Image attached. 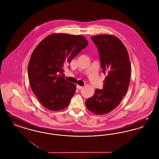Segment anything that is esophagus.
Returning <instances> with one entry per match:
<instances>
[{"instance_id": "esophagus-1", "label": "esophagus", "mask_w": 159, "mask_h": 159, "mask_svg": "<svg viewBox=\"0 0 159 159\" xmlns=\"http://www.w3.org/2000/svg\"><path fill=\"white\" fill-rule=\"evenodd\" d=\"M76 88H77V89H82V88H83V86H79V85H77L76 86Z\"/></svg>"}]
</instances>
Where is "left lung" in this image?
<instances>
[{"mask_svg":"<svg viewBox=\"0 0 159 159\" xmlns=\"http://www.w3.org/2000/svg\"><path fill=\"white\" fill-rule=\"evenodd\" d=\"M91 39L97 47L101 66L106 77L103 89H97L93 96L85 103L91 112L102 115L113 110L126 95L131 66L128 51L119 39L113 35L101 34Z\"/></svg>","mask_w":159,"mask_h":159,"instance_id":"obj_1","label":"left lung"}]
</instances>
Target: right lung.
<instances>
[{
	"mask_svg": "<svg viewBox=\"0 0 159 159\" xmlns=\"http://www.w3.org/2000/svg\"><path fill=\"white\" fill-rule=\"evenodd\" d=\"M88 45L82 36L54 33L45 38L34 50L28 67L31 90L48 110L66 108L76 92V85L59 76Z\"/></svg>",
	"mask_w": 159,
	"mask_h": 159,
	"instance_id": "1",
	"label": "right lung"
}]
</instances>
